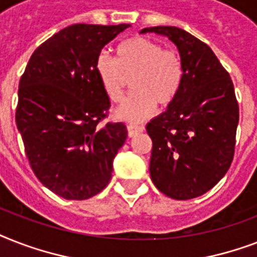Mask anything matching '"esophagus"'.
Instances as JSON below:
<instances>
[{"label": "esophagus", "instance_id": "1", "mask_svg": "<svg viewBox=\"0 0 257 257\" xmlns=\"http://www.w3.org/2000/svg\"><path fill=\"white\" fill-rule=\"evenodd\" d=\"M144 131V126H140V125H135V124H131L128 125V136L129 137H135L136 135L141 133Z\"/></svg>", "mask_w": 257, "mask_h": 257}]
</instances>
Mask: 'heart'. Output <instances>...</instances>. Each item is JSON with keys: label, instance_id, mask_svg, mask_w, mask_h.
<instances>
[{"label": "heart", "instance_id": "obj_1", "mask_svg": "<svg viewBox=\"0 0 257 257\" xmlns=\"http://www.w3.org/2000/svg\"><path fill=\"white\" fill-rule=\"evenodd\" d=\"M117 57L101 53L94 72L112 102L124 94L125 78L131 77L133 92L114 109L113 116L125 122L147 120L156 108L167 106L179 94L184 81V64L177 50L164 49L160 42L147 37H132L117 46Z\"/></svg>", "mask_w": 257, "mask_h": 257}]
</instances>
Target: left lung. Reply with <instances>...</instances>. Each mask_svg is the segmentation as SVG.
Here are the masks:
<instances>
[{"instance_id": "obj_1", "label": "left lung", "mask_w": 257, "mask_h": 257, "mask_svg": "<svg viewBox=\"0 0 257 257\" xmlns=\"http://www.w3.org/2000/svg\"><path fill=\"white\" fill-rule=\"evenodd\" d=\"M140 33L168 38L184 64L179 94L147 125L153 143L151 179L168 197L195 199L215 187L231 167L239 124L233 82L211 48L185 30L153 26Z\"/></svg>"}]
</instances>
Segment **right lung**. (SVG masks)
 I'll return each instance as SVG.
<instances>
[{"label": "right lung", "mask_w": 257, "mask_h": 257, "mask_svg": "<svg viewBox=\"0 0 257 257\" xmlns=\"http://www.w3.org/2000/svg\"><path fill=\"white\" fill-rule=\"evenodd\" d=\"M129 26H68L34 50L20 80L16 122L30 167L66 200L89 199L108 185L128 136L122 122L100 125L110 102L94 64Z\"/></svg>", "instance_id": "1"}]
</instances>
